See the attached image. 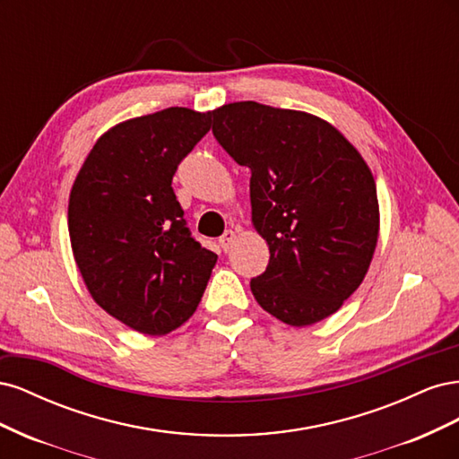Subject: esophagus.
Segmentation results:
<instances>
[{
  "label": "esophagus",
  "instance_id": "obj_1",
  "mask_svg": "<svg viewBox=\"0 0 459 459\" xmlns=\"http://www.w3.org/2000/svg\"><path fill=\"white\" fill-rule=\"evenodd\" d=\"M235 238H238V235H235V231H233V230H226V231H224V235H221V238H220V245H221V248H224L226 253L230 251L231 247H233Z\"/></svg>",
  "mask_w": 459,
  "mask_h": 459
}]
</instances>
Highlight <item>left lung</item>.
I'll use <instances>...</instances> for the list:
<instances>
[{
  "label": "left lung",
  "instance_id": "left-lung-1",
  "mask_svg": "<svg viewBox=\"0 0 459 459\" xmlns=\"http://www.w3.org/2000/svg\"><path fill=\"white\" fill-rule=\"evenodd\" d=\"M212 134L251 170L253 228L270 248L251 280L260 307L307 327L335 314L364 281L379 238L368 162L316 115L238 101L212 110Z\"/></svg>",
  "mask_w": 459,
  "mask_h": 459
}]
</instances>
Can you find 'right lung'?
Segmentation results:
<instances>
[{"instance_id":"1","label":"right lung","mask_w":459,"mask_h":459,"mask_svg":"<svg viewBox=\"0 0 459 459\" xmlns=\"http://www.w3.org/2000/svg\"><path fill=\"white\" fill-rule=\"evenodd\" d=\"M211 118L169 107L118 122L95 142L68 197L73 255L91 299L143 335H166L195 314L218 260L191 238L172 189Z\"/></svg>"}]
</instances>
